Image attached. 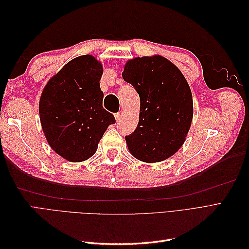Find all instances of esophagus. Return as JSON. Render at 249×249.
<instances>
[{"label":"esophagus","instance_id":"esophagus-1","mask_svg":"<svg viewBox=\"0 0 249 249\" xmlns=\"http://www.w3.org/2000/svg\"><path fill=\"white\" fill-rule=\"evenodd\" d=\"M122 118H123V112H122V111H120V112H117L116 114H115V119L117 120V122H119V120L122 119Z\"/></svg>","mask_w":249,"mask_h":249}]
</instances>
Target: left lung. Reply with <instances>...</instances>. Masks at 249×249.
<instances>
[{
    "label": "left lung",
    "instance_id": "8db88e82",
    "mask_svg": "<svg viewBox=\"0 0 249 249\" xmlns=\"http://www.w3.org/2000/svg\"><path fill=\"white\" fill-rule=\"evenodd\" d=\"M123 78L140 97L139 123L125 136L136 159L161 162L175 155L185 142L193 116L189 85L178 67L162 56L127 61Z\"/></svg>",
    "mask_w": 249,
    "mask_h": 249
}]
</instances>
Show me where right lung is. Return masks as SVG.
<instances>
[{"label": "right lung", "instance_id": "obj_1", "mask_svg": "<svg viewBox=\"0 0 249 249\" xmlns=\"http://www.w3.org/2000/svg\"><path fill=\"white\" fill-rule=\"evenodd\" d=\"M103 66L91 55L72 59L44 87L39 116L50 146L71 162H82L96 152L97 144L115 118L103 108L100 87Z\"/></svg>", "mask_w": 249, "mask_h": 249}]
</instances>
